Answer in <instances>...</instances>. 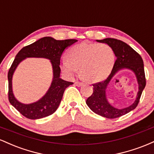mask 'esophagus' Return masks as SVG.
Masks as SVG:
<instances>
[{
  "label": "esophagus",
  "mask_w": 154,
  "mask_h": 154,
  "mask_svg": "<svg viewBox=\"0 0 154 154\" xmlns=\"http://www.w3.org/2000/svg\"><path fill=\"white\" fill-rule=\"evenodd\" d=\"M75 85L77 86H81V85H82L83 83L81 82H78V81H77V82H75Z\"/></svg>",
  "instance_id": "34e87169"
}]
</instances>
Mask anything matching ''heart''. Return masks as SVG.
<instances>
[{
  "label": "heart",
  "mask_w": 154,
  "mask_h": 154,
  "mask_svg": "<svg viewBox=\"0 0 154 154\" xmlns=\"http://www.w3.org/2000/svg\"><path fill=\"white\" fill-rule=\"evenodd\" d=\"M63 59L61 68L66 75L72 77L79 68V75L88 82H99L106 78L114 62L115 54L106 43H82L72 46Z\"/></svg>",
  "instance_id": "1"
}]
</instances>
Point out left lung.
Segmentation results:
<instances>
[{
	"label": "left lung",
	"instance_id": "1",
	"mask_svg": "<svg viewBox=\"0 0 154 154\" xmlns=\"http://www.w3.org/2000/svg\"><path fill=\"white\" fill-rule=\"evenodd\" d=\"M96 41L110 45L115 54L116 61L109 77L102 82L93 84V93L86 100V103L95 114L108 119H115L135 109L139 103L146 84L143 61L139 54L122 40L114 38H105L103 40H97ZM122 68H128L135 73L139 83V92L135 102L131 106L125 109H117L108 103L105 90L113 75Z\"/></svg>",
	"mask_w": 154,
	"mask_h": 154
}]
</instances>
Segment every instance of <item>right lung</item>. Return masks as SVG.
<instances>
[{
    "instance_id": "obj_1",
    "label": "right lung",
    "mask_w": 154,
    "mask_h": 154,
    "mask_svg": "<svg viewBox=\"0 0 154 154\" xmlns=\"http://www.w3.org/2000/svg\"><path fill=\"white\" fill-rule=\"evenodd\" d=\"M77 40L68 39L56 40L51 37L37 40L35 43L24 47L17 54L8 73V100L10 103L23 116L30 119H38L54 114L62 99L63 92L73 82H67L60 78V59L63 51ZM26 57H45L51 61L54 77L51 87L45 95L38 102L24 104L18 102L12 91V77L18 63Z\"/></svg>"
}]
</instances>
